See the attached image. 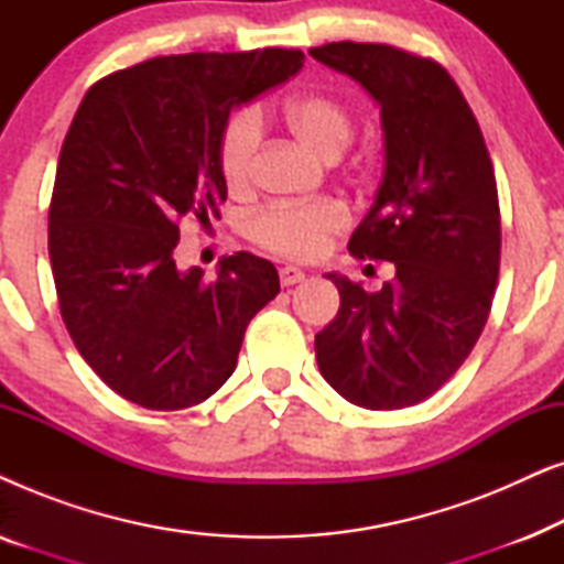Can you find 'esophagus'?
Wrapping results in <instances>:
<instances>
[{
  "mask_svg": "<svg viewBox=\"0 0 564 564\" xmlns=\"http://www.w3.org/2000/svg\"><path fill=\"white\" fill-rule=\"evenodd\" d=\"M303 280H305L303 269H297V267H282L280 269L282 288H292V284H297V282H303Z\"/></svg>",
  "mask_w": 564,
  "mask_h": 564,
  "instance_id": "esophagus-1",
  "label": "esophagus"
}]
</instances>
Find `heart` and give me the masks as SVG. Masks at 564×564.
<instances>
[{
  "instance_id": "1",
  "label": "heart",
  "mask_w": 564,
  "mask_h": 564,
  "mask_svg": "<svg viewBox=\"0 0 564 564\" xmlns=\"http://www.w3.org/2000/svg\"><path fill=\"white\" fill-rule=\"evenodd\" d=\"M288 128L323 159L341 156L349 145L354 122L336 97L321 91L290 97L282 105ZM261 145V118L253 110L230 115L220 133V172L230 189L251 182L253 161ZM349 226V210L338 199L323 197L303 205H269L251 218L249 234L261 249L284 259L311 261L321 257L330 238Z\"/></svg>"
}]
</instances>
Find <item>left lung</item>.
Returning <instances> with one entry per match:
<instances>
[{"instance_id": "obj_1", "label": "left lung", "mask_w": 564, "mask_h": 564, "mask_svg": "<svg viewBox=\"0 0 564 564\" xmlns=\"http://www.w3.org/2000/svg\"><path fill=\"white\" fill-rule=\"evenodd\" d=\"M311 56L380 105L384 172L349 251L395 264L380 292L328 274L341 307L315 334V359L349 403L398 411L434 395L488 321L500 267L496 174L480 126L442 64L351 41Z\"/></svg>"}]
</instances>
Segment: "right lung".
I'll use <instances>...</instances> for the list:
<instances>
[{
    "mask_svg": "<svg viewBox=\"0 0 564 564\" xmlns=\"http://www.w3.org/2000/svg\"><path fill=\"white\" fill-rule=\"evenodd\" d=\"M303 51L187 53L99 79L64 138L48 210L61 318L84 361L130 403L182 411L234 375L246 326L280 292L272 261L238 251L218 276L180 269V220L226 203L230 110L288 82Z\"/></svg>",
    "mask_w": 564,
    "mask_h": 564,
    "instance_id": "1",
    "label": "right lung"
}]
</instances>
